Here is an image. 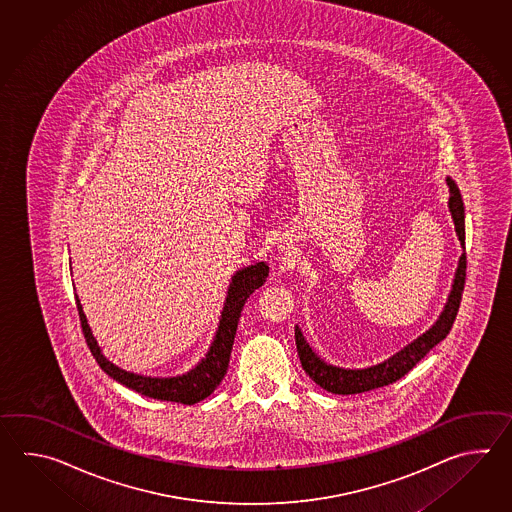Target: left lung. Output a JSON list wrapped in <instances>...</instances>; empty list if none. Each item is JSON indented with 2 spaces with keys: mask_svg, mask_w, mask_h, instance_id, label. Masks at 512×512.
Here are the masks:
<instances>
[{
  "mask_svg": "<svg viewBox=\"0 0 512 512\" xmlns=\"http://www.w3.org/2000/svg\"><path fill=\"white\" fill-rule=\"evenodd\" d=\"M446 185H448V192H450L448 208H450V214H452L454 225H456L457 238L461 241V247L465 249V207H463V199L459 194V188L450 177H446ZM465 278H467V252H463L461 258H459L456 276H454V283H452V291L448 294L445 309L437 318L434 326L430 327L421 337L415 338L414 342L404 346L401 351H397L390 359L384 360L381 364L370 366V368L346 370V368H337L333 364H327L316 355L313 349L309 348L300 327H294L296 349H298V357L302 362V368L320 388H324L327 392L337 393V395L370 392L375 388H382V386H388L392 382L399 381L401 377H404L408 371L414 368L419 360L425 357L430 349L437 346L450 333L452 324L456 320L457 311H459V304H461Z\"/></svg>",
  "mask_w": 512,
  "mask_h": 512,
  "instance_id": "obj_1",
  "label": "left lung"
}]
</instances>
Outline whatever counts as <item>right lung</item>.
Listing matches in <instances>:
<instances>
[{
  "instance_id": "obj_1",
  "label": "right lung",
  "mask_w": 512,
  "mask_h": 512,
  "mask_svg": "<svg viewBox=\"0 0 512 512\" xmlns=\"http://www.w3.org/2000/svg\"><path fill=\"white\" fill-rule=\"evenodd\" d=\"M267 276H269V265L265 261L249 265V267L236 272L232 276L218 331H216L212 346L208 349L207 357L201 360L194 370L188 371L185 375L164 377V379L144 377V375H137L131 371L120 370L119 366L109 362L102 355L97 340L87 326L86 315L82 311L78 296L75 298H77L78 316H80V324H82L87 346L91 349L98 366L106 371L111 379H115L120 384H124L126 388L135 390L141 395L157 399V401L196 404L207 399L208 395L218 388L219 382L223 381L227 368H229L230 353H232V344H234L236 329L240 322L241 309L247 302V298L265 283Z\"/></svg>"
}]
</instances>
